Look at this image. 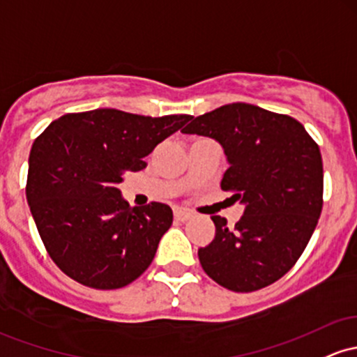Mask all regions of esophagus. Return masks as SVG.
Returning a JSON list of instances; mask_svg holds the SVG:
<instances>
[{"mask_svg":"<svg viewBox=\"0 0 357 357\" xmlns=\"http://www.w3.org/2000/svg\"><path fill=\"white\" fill-rule=\"evenodd\" d=\"M191 217H193V213H191V211L183 210V208H176L174 210V218H176V220L186 222V220H190Z\"/></svg>","mask_w":357,"mask_h":357,"instance_id":"34e87169","label":"esophagus"}]
</instances>
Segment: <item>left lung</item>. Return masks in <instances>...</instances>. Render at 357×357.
<instances>
[{"label":"left lung","mask_w":357,"mask_h":357,"mask_svg":"<svg viewBox=\"0 0 357 357\" xmlns=\"http://www.w3.org/2000/svg\"><path fill=\"white\" fill-rule=\"evenodd\" d=\"M181 132L220 144L229 162L220 186L236 191L244 205L234 229L223 217H211L215 237L198 249L202 268L232 291L278 281L298 261L322 211L319 146L300 121L249 103L193 116Z\"/></svg>","instance_id":"left-lung-1"}]
</instances>
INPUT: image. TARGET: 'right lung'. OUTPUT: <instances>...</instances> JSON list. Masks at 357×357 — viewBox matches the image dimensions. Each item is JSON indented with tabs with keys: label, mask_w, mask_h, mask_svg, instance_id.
Here are the masks:
<instances>
[{
	"label": "right lung",
	"mask_w": 357,
	"mask_h": 357,
	"mask_svg": "<svg viewBox=\"0 0 357 357\" xmlns=\"http://www.w3.org/2000/svg\"><path fill=\"white\" fill-rule=\"evenodd\" d=\"M191 119L98 108L61 116L35 139L26 202L61 271L86 287L115 289L151 266L172 210L158 202L130 208L119 185Z\"/></svg>",
	"instance_id": "obj_1"
}]
</instances>
